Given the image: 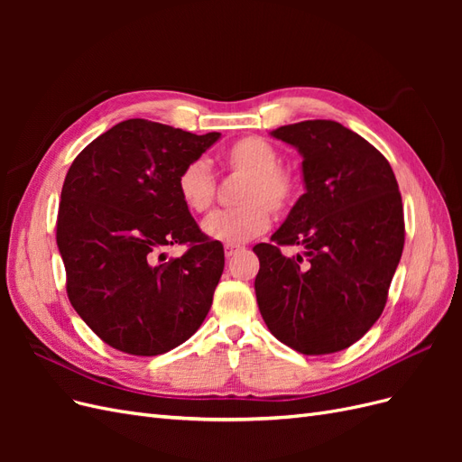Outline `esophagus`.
<instances>
[{
  "label": "esophagus",
  "instance_id": "34e87169",
  "mask_svg": "<svg viewBox=\"0 0 462 462\" xmlns=\"http://www.w3.org/2000/svg\"><path fill=\"white\" fill-rule=\"evenodd\" d=\"M241 250H243V246H239V245H226V256L231 258L236 253H241Z\"/></svg>",
  "mask_w": 462,
  "mask_h": 462
}]
</instances>
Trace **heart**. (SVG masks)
Returning a JSON list of instances; mask_svg holds the SVG:
<instances>
[{"label": "heart", "mask_w": 462, "mask_h": 462, "mask_svg": "<svg viewBox=\"0 0 462 462\" xmlns=\"http://www.w3.org/2000/svg\"><path fill=\"white\" fill-rule=\"evenodd\" d=\"M223 165L245 180L236 194L241 206L219 209L202 223L209 239L236 245L246 243L270 227V209L285 214L299 192L297 177L282 167V153L260 136H243L223 150ZM175 189L179 200L192 214H204L216 199V177L204 160L189 162L179 171Z\"/></svg>", "instance_id": "b5f03b06"}]
</instances>
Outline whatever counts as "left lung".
<instances>
[{"instance_id": "8db88e82", "label": "left lung", "mask_w": 462, "mask_h": 462, "mask_svg": "<svg viewBox=\"0 0 462 462\" xmlns=\"http://www.w3.org/2000/svg\"><path fill=\"white\" fill-rule=\"evenodd\" d=\"M272 136L302 156L306 192L272 243L253 250L265 326L302 355L356 343L382 316L404 246L402 200L389 162L337 121L285 125ZM282 245H302L287 259Z\"/></svg>"}]
</instances>
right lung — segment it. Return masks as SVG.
I'll return each mask as SVG.
<instances>
[{
	"instance_id": "right-lung-1",
	"label": "right lung",
	"mask_w": 462,
	"mask_h": 462,
	"mask_svg": "<svg viewBox=\"0 0 462 462\" xmlns=\"http://www.w3.org/2000/svg\"><path fill=\"white\" fill-rule=\"evenodd\" d=\"M217 138L127 119L69 167L55 233L67 297L97 337L121 353L171 351L209 312L226 254L179 200L175 180ZM173 244L188 245L183 257L164 256Z\"/></svg>"
}]
</instances>
